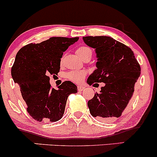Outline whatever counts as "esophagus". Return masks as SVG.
I'll use <instances>...</instances> for the list:
<instances>
[{"label":"esophagus","instance_id":"34e87169","mask_svg":"<svg viewBox=\"0 0 157 157\" xmlns=\"http://www.w3.org/2000/svg\"><path fill=\"white\" fill-rule=\"evenodd\" d=\"M85 89V86H82V85H78V90H79V91H82V90H83Z\"/></svg>","mask_w":157,"mask_h":157}]
</instances>
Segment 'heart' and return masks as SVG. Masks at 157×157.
<instances>
[{
  "instance_id": "b5f03b06",
  "label": "heart",
  "mask_w": 157,
  "mask_h": 157,
  "mask_svg": "<svg viewBox=\"0 0 157 157\" xmlns=\"http://www.w3.org/2000/svg\"><path fill=\"white\" fill-rule=\"evenodd\" d=\"M76 54L81 59H83L85 56H91L92 51L90 48L88 47H81L76 51ZM87 72L85 70H75L71 71L67 74V78L75 83H80L86 75Z\"/></svg>"
}]
</instances>
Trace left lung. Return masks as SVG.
Returning <instances> with one entry per match:
<instances>
[{
  "label": "left lung",
  "instance_id": "8db88e82",
  "mask_svg": "<svg viewBox=\"0 0 157 157\" xmlns=\"http://www.w3.org/2000/svg\"><path fill=\"white\" fill-rule=\"evenodd\" d=\"M84 42L94 48L98 62L88 77L89 85L103 82L101 93L88 102L90 113L103 121L119 118L133 95L140 67L133 51L109 36L83 37ZM93 85V86H94Z\"/></svg>",
  "mask_w": 157,
  "mask_h": 157
}]
</instances>
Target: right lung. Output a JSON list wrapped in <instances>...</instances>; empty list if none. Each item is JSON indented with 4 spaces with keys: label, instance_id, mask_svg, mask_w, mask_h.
Returning <instances> with one entry per match:
<instances>
[{
    "label": "right lung",
    "instance_id": "1",
    "mask_svg": "<svg viewBox=\"0 0 157 157\" xmlns=\"http://www.w3.org/2000/svg\"><path fill=\"white\" fill-rule=\"evenodd\" d=\"M78 37H52L39 44H29L16 55L11 75L20 88L27 111L38 122H56L63 117L67 98L77 93V86L69 81L58 89L51 87L50 75H57L63 52Z\"/></svg>",
    "mask_w": 157,
    "mask_h": 157
}]
</instances>
